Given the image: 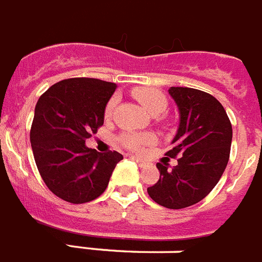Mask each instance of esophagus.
<instances>
[{"mask_svg": "<svg viewBox=\"0 0 262 262\" xmlns=\"http://www.w3.org/2000/svg\"><path fill=\"white\" fill-rule=\"evenodd\" d=\"M133 159L139 164V167H147V165H148V163H147L146 160H143L142 158H139V156H133Z\"/></svg>", "mask_w": 262, "mask_h": 262, "instance_id": "esophagus-1", "label": "esophagus"}]
</instances>
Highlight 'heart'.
<instances>
[{
	"label": "heart",
	"instance_id": "heart-1",
	"mask_svg": "<svg viewBox=\"0 0 262 262\" xmlns=\"http://www.w3.org/2000/svg\"><path fill=\"white\" fill-rule=\"evenodd\" d=\"M133 95L144 108L152 115L163 113L167 108V98L162 91L152 89V87H138L134 89ZM116 106V98L113 97L107 102L104 107V116L110 118L113 115L114 108ZM123 147L133 151H142L144 147L151 146L155 143V135L148 133H123L118 138Z\"/></svg>",
	"mask_w": 262,
	"mask_h": 262
}]
</instances>
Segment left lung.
I'll use <instances>...</instances> for the list:
<instances>
[{
    "mask_svg": "<svg viewBox=\"0 0 262 262\" xmlns=\"http://www.w3.org/2000/svg\"><path fill=\"white\" fill-rule=\"evenodd\" d=\"M168 93L180 111V124L165 156H179L178 165L168 169V164L158 163L160 179L147 192L159 205L182 209L203 200L224 173L232 124L211 94L191 87H171Z\"/></svg>",
    "mask_w": 262,
    "mask_h": 262,
    "instance_id": "left-lung-1",
    "label": "left lung"
}]
</instances>
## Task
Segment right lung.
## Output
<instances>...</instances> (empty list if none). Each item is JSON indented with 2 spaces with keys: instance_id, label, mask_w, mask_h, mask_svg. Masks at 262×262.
I'll use <instances>...</instances> for the list:
<instances>
[{
  "instance_id": "obj_1",
  "label": "right lung",
  "mask_w": 262,
  "mask_h": 262,
  "mask_svg": "<svg viewBox=\"0 0 262 262\" xmlns=\"http://www.w3.org/2000/svg\"><path fill=\"white\" fill-rule=\"evenodd\" d=\"M115 89L106 80L70 78L38 99L30 128L33 155L45 184L62 200L82 204L99 198L123 159L116 151L100 154L84 144L103 126Z\"/></svg>"
}]
</instances>
